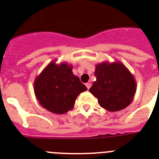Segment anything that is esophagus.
Here are the masks:
<instances>
[{
  "label": "esophagus",
  "mask_w": 159,
  "mask_h": 159,
  "mask_svg": "<svg viewBox=\"0 0 159 159\" xmlns=\"http://www.w3.org/2000/svg\"><path fill=\"white\" fill-rule=\"evenodd\" d=\"M86 88H87L88 90H89V89L90 88V86H91V85H90V83H86Z\"/></svg>",
  "instance_id": "esophagus-1"
}]
</instances>
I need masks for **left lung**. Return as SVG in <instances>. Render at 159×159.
<instances>
[{
  "label": "left lung",
  "mask_w": 159,
  "mask_h": 159,
  "mask_svg": "<svg viewBox=\"0 0 159 159\" xmlns=\"http://www.w3.org/2000/svg\"><path fill=\"white\" fill-rule=\"evenodd\" d=\"M94 82L89 91L108 111H118L132 102L137 90L133 75L121 62H102L95 66Z\"/></svg>",
  "instance_id": "left-lung-1"
}]
</instances>
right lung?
I'll return each mask as SVG.
<instances>
[{
	"label": "right lung",
	"instance_id": "obj_1",
	"mask_svg": "<svg viewBox=\"0 0 159 159\" xmlns=\"http://www.w3.org/2000/svg\"><path fill=\"white\" fill-rule=\"evenodd\" d=\"M72 69V65L65 62L57 65L52 61L34 80L36 98L50 112L61 115L72 110L77 96L87 90Z\"/></svg>",
	"mask_w": 159,
	"mask_h": 159
}]
</instances>
